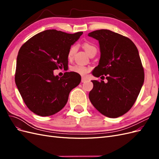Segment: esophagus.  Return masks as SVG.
Segmentation results:
<instances>
[{
  "label": "esophagus",
  "mask_w": 159,
  "mask_h": 159,
  "mask_svg": "<svg viewBox=\"0 0 159 159\" xmlns=\"http://www.w3.org/2000/svg\"><path fill=\"white\" fill-rule=\"evenodd\" d=\"M86 81H88L87 78H81V82H82V83L85 82Z\"/></svg>",
  "instance_id": "34e87169"
}]
</instances>
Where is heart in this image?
Instances as JSON below:
<instances>
[{
  "label": "heart",
  "mask_w": 159,
  "mask_h": 159,
  "mask_svg": "<svg viewBox=\"0 0 159 159\" xmlns=\"http://www.w3.org/2000/svg\"><path fill=\"white\" fill-rule=\"evenodd\" d=\"M83 46L84 48V49L85 50V51L87 52V53L89 54V56L92 54V53L97 52V48H96V47L93 44H91V43L85 42L84 43ZM76 51H77V46H72L68 51V59L70 60L73 57ZM70 70L71 71H74L75 73L80 74L81 75H85L90 71V68L81 64H75L73 66H71L70 68Z\"/></svg>",
  "instance_id": "b5f03b06"
}]
</instances>
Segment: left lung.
Instances as JSON below:
<instances>
[{
  "label": "left lung",
  "instance_id": "8db88e82",
  "mask_svg": "<svg viewBox=\"0 0 159 159\" xmlns=\"http://www.w3.org/2000/svg\"><path fill=\"white\" fill-rule=\"evenodd\" d=\"M88 36L99 41L101 52L92 74L97 78L105 75L107 80V83L92 80L89 100L105 116L117 118L132 107L144 83L139 51L129 38L109 30H95Z\"/></svg>",
  "mask_w": 159,
  "mask_h": 159
}]
</instances>
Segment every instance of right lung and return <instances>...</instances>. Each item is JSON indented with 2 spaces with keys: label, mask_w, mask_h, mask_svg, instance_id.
<instances>
[{
  "label": "right lung",
  "mask_w": 159,
  "mask_h": 159,
  "mask_svg": "<svg viewBox=\"0 0 159 159\" xmlns=\"http://www.w3.org/2000/svg\"><path fill=\"white\" fill-rule=\"evenodd\" d=\"M82 34L44 30L30 38L19 50L15 83L24 102L33 113L46 117L60 111L71 89L80 84V74L66 72L60 78L54 75V70L68 66V51Z\"/></svg>",
  "instance_id": "right-lung-1"
}]
</instances>
